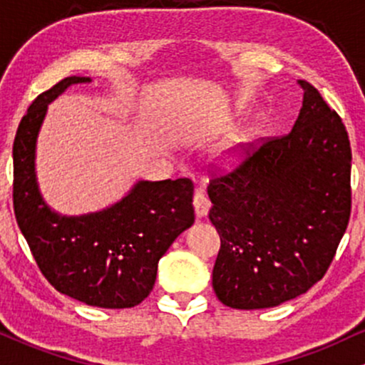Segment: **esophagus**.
<instances>
[{
  "mask_svg": "<svg viewBox=\"0 0 365 365\" xmlns=\"http://www.w3.org/2000/svg\"><path fill=\"white\" fill-rule=\"evenodd\" d=\"M194 207L197 217H204L209 212V207H211V200L207 199V195L204 194L202 190H197L194 195Z\"/></svg>",
  "mask_w": 365,
  "mask_h": 365,
  "instance_id": "obj_1",
  "label": "esophagus"
}]
</instances>
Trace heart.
Instances as JSON below:
<instances>
[{"label":"heart","instance_id":"obj_1","mask_svg":"<svg viewBox=\"0 0 365 365\" xmlns=\"http://www.w3.org/2000/svg\"><path fill=\"white\" fill-rule=\"evenodd\" d=\"M245 142L247 137H242V139L233 142V144L226 145V148L221 150V159H223V163H226V165H235V163L240 161L245 154Z\"/></svg>","mask_w":365,"mask_h":365}]
</instances>
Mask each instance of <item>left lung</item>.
<instances>
[{
  "instance_id": "left-lung-1",
  "label": "left lung",
  "mask_w": 365,
  "mask_h": 365,
  "mask_svg": "<svg viewBox=\"0 0 365 365\" xmlns=\"http://www.w3.org/2000/svg\"><path fill=\"white\" fill-rule=\"evenodd\" d=\"M299 86L292 132L250 144L238 166L209 180V220L221 238L212 288L232 309L276 307L307 292L349 225V133L316 87Z\"/></svg>"
}]
</instances>
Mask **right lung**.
<instances>
[{
    "label": "right lung",
    "instance_id": "right-lung-1",
    "mask_svg": "<svg viewBox=\"0 0 365 365\" xmlns=\"http://www.w3.org/2000/svg\"><path fill=\"white\" fill-rule=\"evenodd\" d=\"M89 81L63 78L24 115L14 142V211L41 273L58 292L94 307L127 309L149 295L159 259L194 223V183L139 182L115 206L77 217L46 206L34 170L37 132L48 103L72 83Z\"/></svg>",
    "mask_w": 365,
    "mask_h": 365
}]
</instances>
